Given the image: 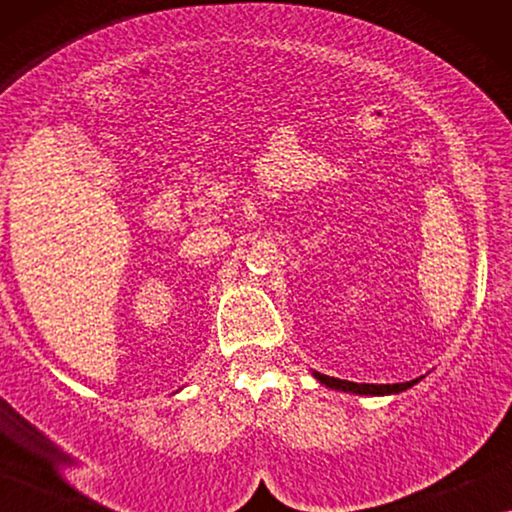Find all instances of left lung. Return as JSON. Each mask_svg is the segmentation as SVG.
<instances>
[{
    "label": "left lung",
    "mask_w": 512,
    "mask_h": 512,
    "mask_svg": "<svg viewBox=\"0 0 512 512\" xmlns=\"http://www.w3.org/2000/svg\"><path fill=\"white\" fill-rule=\"evenodd\" d=\"M314 380L324 384L328 389H335V391H345V394H356V396H394V394H401V391L415 387V384L422 380V377H417V380H410V382H398V384H363V382H349V380H338V377H328L324 373H317L314 370Z\"/></svg>",
    "instance_id": "8db88e82"
}]
</instances>
